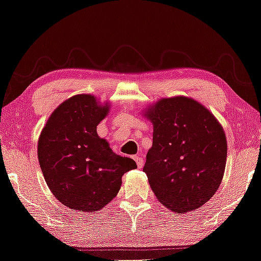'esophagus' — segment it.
Here are the masks:
<instances>
[{
  "instance_id": "esophagus-1",
  "label": "esophagus",
  "mask_w": 261,
  "mask_h": 261,
  "mask_svg": "<svg viewBox=\"0 0 261 261\" xmlns=\"http://www.w3.org/2000/svg\"><path fill=\"white\" fill-rule=\"evenodd\" d=\"M135 161H136V163H137L138 169H142L143 165H144V159H143V157H141V155H136Z\"/></svg>"
}]
</instances>
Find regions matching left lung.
<instances>
[{
    "label": "left lung",
    "instance_id": "8db88e82",
    "mask_svg": "<svg viewBox=\"0 0 261 261\" xmlns=\"http://www.w3.org/2000/svg\"><path fill=\"white\" fill-rule=\"evenodd\" d=\"M145 116L153 124V142L143 171L155 197L178 213L203 206L224 176L223 127L205 107L182 96L161 99Z\"/></svg>",
    "mask_w": 261,
    "mask_h": 261
}]
</instances>
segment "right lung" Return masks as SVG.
<instances>
[{
	"instance_id": "add662e5",
	"label": "right lung",
	"mask_w": 261,
	"mask_h": 261,
	"mask_svg": "<svg viewBox=\"0 0 261 261\" xmlns=\"http://www.w3.org/2000/svg\"><path fill=\"white\" fill-rule=\"evenodd\" d=\"M108 111L93 96L76 95L53 112L41 132L37 154L46 185L71 210L103 208L117 196L123 174L137 168L97 135Z\"/></svg>"
}]
</instances>
